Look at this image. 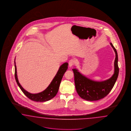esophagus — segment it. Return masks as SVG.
Masks as SVG:
<instances>
[{
    "instance_id": "esophagus-1",
    "label": "esophagus",
    "mask_w": 131,
    "mask_h": 131,
    "mask_svg": "<svg viewBox=\"0 0 131 131\" xmlns=\"http://www.w3.org/2000/svg\"><path fill=\"white\" fill-rule=\"evenodd\" d=\"M75 63V60L74 59H71L70 60L69 62V66L70 67H72L74 64Z\"/></svg>"
}]
</instances>
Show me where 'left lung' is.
<instances>
[{
  "label": "left lung",
  "mask_w": 131,
  "mask_h": 131,
  "mask_svg": "<svg viewBox=\"0 0 131 131\" xmlns=\"http://www.w3.org/2000/svg\"><path fill=\"white\" fill-rule=\"evenodd\" d=\"M110 44L115 52L116 58L114 72L110 79L101 82L95 81L83 75L76 69L72 70L74 73L76 91L82 99L88 101L100 100L107 96L114 86L119 74L118 57L116 49L111 43Z\"/></svg>",
  "instance_id": "8db88e82"
}]
</instances>
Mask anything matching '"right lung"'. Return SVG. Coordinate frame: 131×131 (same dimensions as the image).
Segmentation results:
<instances>
[{
  "mask_svg": "<svg viewBox=\"0 0 131 131\" xmlns=\"http://www.w3.org/2000/svg\"><path fill=\"white\" fill-rule=\"evenodd\" d=\"M15 66V78L16 82L19 86L21 90L24 93L29 99L36 102H45L48 101L54 97H55L59 89L60 83L61 81L62 78L64 74L68 69V63L67 62L64 63L62 64L57 72L56 75L52 80L51 83L44 91L37 94H31L26 91L21 85L20 84L17 77V68H16L15 61H14Z\"/></svg>",
  "mask_w": 131,
  "mask_h": 131,
  "instance_id": "right-lung-1",
  "label": "right lung"
}]
</instances>
